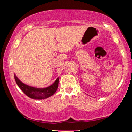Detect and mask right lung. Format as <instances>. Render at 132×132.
I'll list each match as a JSON object with an SVG mask.
<instances>
[{
    "mask_svg": "<svg viewBox=\"0 0 132 132\" xmlns=\"http://www.w3.org/2000/svg\"><path fill=\"white\" fill-rule=\"evenodd\" d=\"M14 79L17 86L28 97L35 100H44L51 97L56 93L58 88L59 77H58L51 86L47 87L41 88L34 87L28 86V85L23 83L19 80L15 73Z\"/></svg>",
    "mask_w": 132,
    "mask_h": 132,
    "instance_id": "obj_1",
    "label": "right lung"
}]
</instances>
